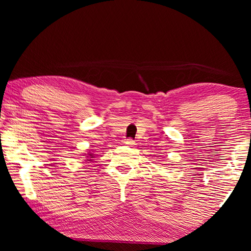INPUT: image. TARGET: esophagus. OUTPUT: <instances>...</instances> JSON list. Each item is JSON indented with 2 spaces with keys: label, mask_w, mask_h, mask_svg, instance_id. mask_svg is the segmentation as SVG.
I'll return each mask as SVG.
<instances>
[{
  "label": "esophagus",
  "mask_w": 251,
  "mask_h": 251,
  "mask_svg": "<svg viewBox=\"0 0 251 251\" xmlns=\"http://www.w3.org/2000/svg\"><path fill=\"white\" fill-rule=\"evenodd\" d=\"M125 144L126 146H130V147H133L136 145V143H135V140H132V139H126V142H125Z\"/></svg>",
  "instance_id": "1"
}]
</instances>
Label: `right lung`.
I'll return each mask as SVG.
<instances>
[{"label": "right lung", "mask_w": 251, "mask_h": 251, "mask_svg": "<svg viewBox=\"0 0 251 251\" xmlns=\"http://www.w3.org/2000/svg\"><path fill=\"white\" fill-rule=\"evenodd\" d=\"M90 156H91V157H92V155H91V154H90Z\"/></svg>", "instance_id": "add662e5"}]
</instances>
